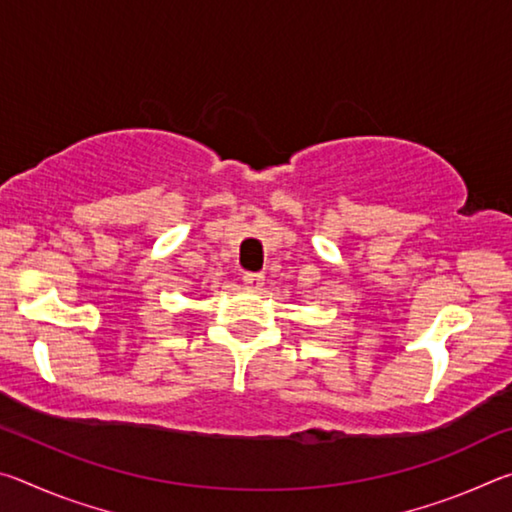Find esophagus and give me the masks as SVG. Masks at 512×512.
<instances>
[{"label": "esophagus", "instance_id": "obj_1", "mask_svg": "<svg viewBox=\"0 0 512 512\" xmlns=\"http://www.w3.org/2000/svg\"><path fill=\"white\" fill-rule=\"evenodd\" d=\"M244 284H246V289L259 291V289L264 287V275L262 273H246L244 275Z\"/></svg>", "mask_w": 512, "mask_h": 512}]
</instances>
